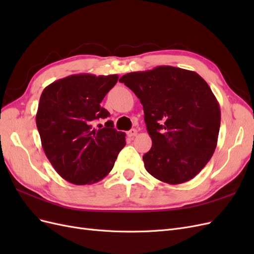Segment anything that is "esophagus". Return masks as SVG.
<instances>
[{"label":"esophagus","instance_id":"1","mask_svg":"<svg viewBox=\"0 0 254 254\" xmlns=\"http://www.w3.org/2000/svg\"><path fill=\"white\" fill-rule=\"evenodd\" d=\"M136 134H137V130L136 129H131V130H129V131H128V135L131 136V137L135 136Z\"/></svg>","mask_w":254,"mask_h":254}]
</instances>
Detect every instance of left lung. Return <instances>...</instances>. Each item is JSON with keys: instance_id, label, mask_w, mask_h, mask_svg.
Returning <instances> with one entry per match:
<instances>
[{"instance_id": "8db88e82", "label": "left lung", "mask_w": 254, "mask_h": 254, "mask_svg": "<svg viewBox=\"0 0 254 254\" xmlns=\"http://www.w3.org/2000/svg\"><path fill=\"white\" fill-rule=\"evenodd\" d=\"M140 99L152 145L144 166L156 179L180 184L193 179L217 145L220 108L196 72L171 65L131 72L120 78Z\"/></svg>"}]
</instances>
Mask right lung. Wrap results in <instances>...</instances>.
<instances>
[{
  "label": "right lung",
  "instance_id": "add662e5",
  "mask_svg": "<svg viewBox=\"0 0 254 254\" xmlns=\"http://www.w3.org/2000/svg\"><path fill=\"white\" fill-rule=\"evenodd\" d=\"M118 79L117 74H74L52 82L40 96L36 124L42 148L60 177L76 186L103 180L126 144L112 121L94 127L110 117L101 103Z\"/></svg>",
  "mask_w": 254,
  "mask_h": 254
}]
</instances>
